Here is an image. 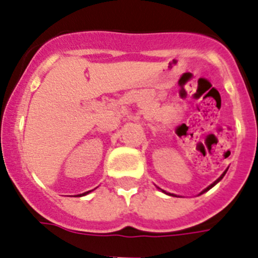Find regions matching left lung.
Wrapping results in <instances>:
<instances>
[{
  "instance_id": "8db88e82",
  "label": "left lung",
  "mask_w": 258,
  "mask_h": 258,
  "mask_svg": "<svg viewBox=\"0 0 258 258\" xmlns=\"http://www.w3.org/2000/svg\"><path fill=\"white\" fill-rule=\"evenodd\" d=\"M226 171H227V169H225V171H224V173H222V175H221V176H220V177H219V178H217V180H216V181H215V182H213V184H211V185H210V186H208V187H206V189H204V190H203V191H202V192H201V194H203V192L208 191V190H210V189H211V187H213V186H215V185H216V184H217V182H219V181H221V180H222V177H224V176H225V173H226ZM158 189H159V187H158ZM161 190H162V189H161ZM162 191H163V192H164V194H167V196H172V197H176V196H175V194H171V192H167V191H164V190H162Z\"/></svg>"
}]
</instances>
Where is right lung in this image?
<instances>
[{"label":"right lung","instance_id":"obj_1","mask_svg":"<svg viewBox=\"0 0 258 258\" xmlns=\"http://www.w3.org/2000/svg\"><path fill=\"white\" fill-rule=\"evenodd\" d=\"M92 190H90V191H86V192H83V194H78L77 197H83V196H86V194H89V192H91Z\"/></svg>","mask_w":258,"mask_h":258}]
</instances>
